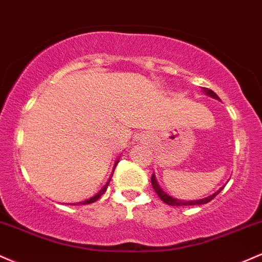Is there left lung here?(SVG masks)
<instances>
[{"instance_id": "left-lung-1", "label": "left lung", "mask_w": 262, "mask_h": 262, "mask_svg": "<svg viewBox=\"0 0 262 262\" xmlns=\"http://www.w3.org/2000/svg\"><path fill=\"white\" fill-rule=\"evenodd\" d=\"M202 91H204L207 95H210V97L214 98V99L221 100L220 97H218V95L214 93L213 91H211V89L202 88ZM150 181H152L153 189H155V191L157 192V195L159 196V199H161L162 201L164 202V204H167L169 206H193V205L207 204V202H210L211 200H213L214 198H216L218 193L222 191V189H223V187H221V189L218 190V191H216L214 193H212V195L208 196V198H205V199H201V200H193V201H184V200H178V199H175V198H171L170 195H168V193L165 192L161 186H159V184H158V181H157V179H156L155 174H153L152 178H150Z\"/></svg>"}]
</instances>
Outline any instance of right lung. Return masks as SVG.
<instances>
[{
    "instance_id": "obj_1",
    "label": "right lung",
    "mask_w": 262,
    "mask_h": 262,
    "mask_svg": "<svg viewBox=\"0 0 262 262\" xmlns=\"http://www.w3.org/2000/svg\"><path fill=\"white\" fill-rule=\"evenodd\" d=\"M118 163H119V159H118V161L115 162V165H114V169H115L116 164H118ZM113 174H114V171H113V173H112V175H113ZM110 180H112V177L109 178V180H107V183H106L105 185H104L103 187H101V190H100V191H98V193H95V195H94V196H92L91 199H88V200H84V201H82V202H78V204H76V205H89V204H93V202L97 201V200H99L100 196L103 195V193L106 191V189H107V185H109ZM73 205H75V204H73Z\"/></svg>"
}]
</instances>
